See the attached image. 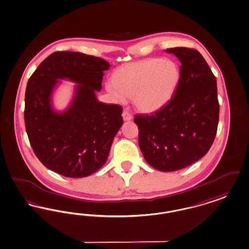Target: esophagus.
Masks as SVG:
<instances>
[{
  "label": "esophagus",
  "mask_w": 249,
  "mask_h": 249,
  "mask_svg": "<svg viewBox=\"0 0 249 249\" xmlns=\"http://www.w3.org/2000/svg\"><path fill=\"white\" fill-rule=\"evenodd\" d=\"M122 118H123V120H125V121H129V120L132 119L131 115L129 114L127 110H124V111H123V113H122Z\"/></svg>",
  "instance_id": "esophagus-1"
}]
</instances>
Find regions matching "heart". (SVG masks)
<instances>
[{
  "label": "heart",
  "mask_w": 249,
  "mask_h": 249,
  "mask_svg": "<svg viewBox=\"0 0 249 249\" xmlns=\"http://www.w3.org/2000/svg\"><path fill=\"white\" fill-rule=\"evenodd\" d=\"M180 80L179 66L172 60L148 58L123 66L106 89L118 103L132 97L133 105L145 113L162 108L172 98Z\"/></svg>",
  "instance_id": "b5f03b06"
}]
</instances>
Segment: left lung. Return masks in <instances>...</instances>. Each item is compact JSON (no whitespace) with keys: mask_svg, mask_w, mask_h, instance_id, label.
I'll return each instance as SVG.
<instances>
[{"mask_svg":"<svg viewBox=\"0 0 249 249\" xmlns=\"http://www.w3.org/2000/svg\"><path fill=\"white\" fill-rule=\"evenodd\" d=\"M179 60L180 80L169 103L151 115H136L139 146L154 169H184L211 147L219 123L217 80L198 51L166 50Z\"/></svg>","mask_w":249,"mask_h":249,"instance_id":"1","label":"left lung"}]
</instances>
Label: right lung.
I'll use <instances>...</instances> for the list:
<instances>
[{
    "label": "right lung",
    "mask_w": 249,
    "mask_h": 249,
    "mask_svg": "<svg viewBox=\"0 0 249 249\" xmlns=\"http://www.w3.org/2000/svg\"><path fill=\"white\" fill-rule=\"evenodd\" d=\"M106 60L77 52H55L40 63L27 84L25 125L30 145L40 162L65 177L83 178L101 169L123 124L119 105L100 102ZM60 79L76 83L70 106L52 107Z\"/></svg>",
    "instance_id": "1"
}]
</instances>
